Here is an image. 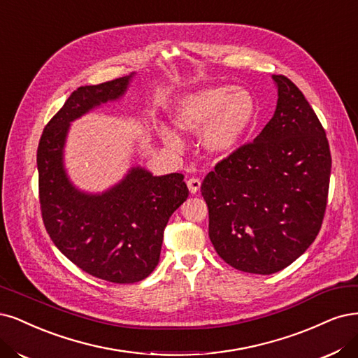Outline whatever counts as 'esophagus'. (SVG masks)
I'll return each instance as SVG.
<instances>
[{
  "label": "esophagus",
  "mask_w": 358,
  "mask_h": 358,
  "mask_svg": "<svg viewBox=\"0 0 358 358\" xmlns=\"http://www.w3.org/2000/svg\"><path fill=\"white\" fill-rule=\"evenodd\" d=\"M187 185H188V189L191 194H196L201 187V180L196 179V178H191L187 180Z\"/></svg>",
  "instance_id": "34e87169"
}]
</instances>
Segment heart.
<instances>
[{
	"label": "heart",
	"mask_w": 358,
	"mask_h": 358,
	"mask_svg": "<svg viewBox=\"0 0 358 358\" xmlns=\"http://www.w3.org/2000/svg\"><path fill=\"white\" fill-rule=\"evenodd\" d=\"M256 103L252 93L232 85H213L185 94L171 109V122L185 133H201L204 150L210 154H228L236 150L253 124ZM163 142L179 150L178 134L169 127H159Z\"/></svg>",
	"instance_id": "b5f03b06"
}]
</instances>
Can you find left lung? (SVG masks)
<instances>
[{
    "mask_svg": "<svg viewBox=\"0 0 358 358\" xmlns=\"http://www.w3.org/2000/svg\"><path fill=\"white\" fill-rule=\"evenodd\" d=\"M273 80V118L201 185L217 255L243 273L262 275L289 266L315 240L331 170L326 131L311 105L287 77Z\"/></svg>",
    "mask_w": 358,
    "mask_h": 358,
    "instance_id": "left-lung-1",
    "label": "left lung"
}]
</instances>
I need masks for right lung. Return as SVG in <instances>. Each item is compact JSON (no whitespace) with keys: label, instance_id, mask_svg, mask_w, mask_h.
<instances>
[{"label":"right lung","instance_id":"1","mask_svg":"<svg viewBox=\"0 0 358 358\" xmlns=\"http://www.w3.org/2000/svg\"><path fill=\"white\" fill-rule=\"evenodd\" d=\"M134 77H121L73 92L45 126L38 151L40 204L44 227L56 248L84 273L118 285L150 275L159 261L170 216L188 199L183 175L154 176L133 166L103 192H85L65 169L71 122L126 94Z\"/></svg>","mask_w":358,"mask_h":358}]
</instances>
